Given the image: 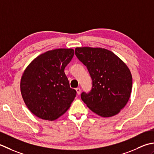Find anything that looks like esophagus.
Segmentation results:
<instances>
[{"mask_svg":"<svg viewBox=\"0 0 154 154\" xmlns=\"http://www.w3.org/2000/svg\"><path fill=\"white\" fill-rule=\"evenodd\" d=\"M76 92L78 95L80 94V92H81V90L80 88H76Z\"/></svg>","mask_w":154,"mask_h":154,"instance_id":"esophagus-1","label":"esophagus"}]
</instances>
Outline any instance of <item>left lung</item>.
Returning <instances> with one entry per match:
<instances>
[{"label": "left lung", "mask_w": 154, "mask_h": 154, "mask_svg": "<svg viewBox=\"0 0 154 154\" xmlns=\"http://www.w3.org/2000/svg\"><path fill=\"white\" fill-rule=\"evenodd\" d=\"M75 54L87 67L92 80L90 92L81 94L82 101L102 117L118 114L131 95L130 69L114 53L105 48L78 47Z\"/></svg>", "instance_id": "left-lung-1"}]
</instances>
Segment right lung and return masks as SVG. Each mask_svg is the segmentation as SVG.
Wrapping results in <instances>:
<instances>
[{
    "label": "right lung",
    "mask_w": 154,
    "mask_h": 154,
    "mask_svg": "<svg viewBox=\"0 0 154 154\" xmlns=\"http://www.w3.org/2000/svg\"><path fill=\"white\" fill-rule=\"evenodd\" d=\"M72 48H58L37 56L25 69L20 91L29 110L42 120H54L70 108L76 95L64 68L72 59Z\"/></svg>",
    "instance_id": "add662e5"
}]
</instances>
